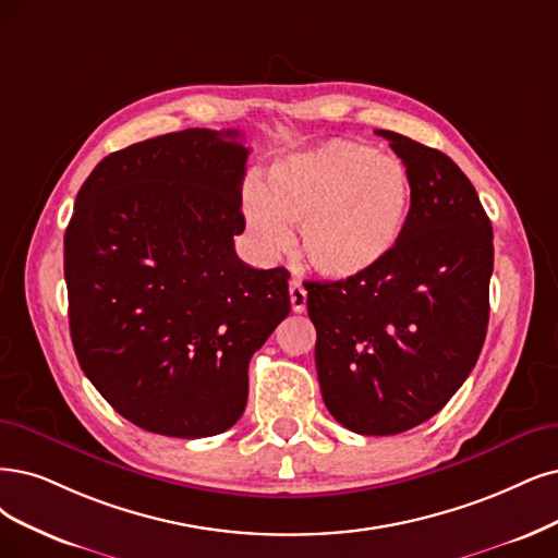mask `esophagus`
<instances>
[{
  "mask_svg": "<svg viewBox=\"0 0 558 558\" xmlns=\"http://www.w3.org/2000/svg\"><path fill=\"white\" fill-rule=\"evenodd\" d=\"M290 301H292V311L294 313H303L305 311V301H307V292L305 287L299 280L290 282Z\"/></svg>",
  "mask_w": 558,
  "mask_h": 558,
  "instance_id": "1",
  "label": "esophagus"
}]
</instances>
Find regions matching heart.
<instances>
[{
  "label": "heart",
  "instance_id": "b5f03b06",
  "mask_svg": "<svg viewBox=\"0 0 558 558\" xmlns=\"http://www.w3.org/2000/svg\"><path fill=\"white\" fill-rule=\"evenodd\" d=\"M409 211L404 165L347 140L278 160L264 195L245 199L247 227L262 251H280L284 225L299 227L303 259L333 280L359 278L388 259Z\"/></svg>",
  "mask_w": 558,
  "mask_h": 558
}]
</instances>
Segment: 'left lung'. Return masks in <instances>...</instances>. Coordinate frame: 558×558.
I'll return each mask as SVG.
<instances>
[{
  "instance_id": "obj_1",
  "label": "left lung",
  "mask_w": 558,
  "mask_h": 558,
  "mask_svg": "<svg viewBox=\"0 0 558 558\" xmlns=\"http://www.w3.org/2000/svg\"><path fill=\"white\" fill-rule=\"evenodd\" d=\"M411 211L398 247L373 271L307 282L315 363L326 409L365 437L432 418L478 361L489 319L492 222L446 154L393 131Z\"/></svg>"
}]
</instances>
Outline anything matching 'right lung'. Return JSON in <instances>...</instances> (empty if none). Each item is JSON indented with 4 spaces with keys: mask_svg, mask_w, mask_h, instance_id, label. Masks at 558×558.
Returning <instances> with one entry per match:
<instances>
[{
    "mask_svg": "<svg viewBox=\"0 0 558 558\" xmlns=\"http://www.w3.org/2000/svg\"><path fill=\"white\" fill-rule=\"evenodd\" d=\"M239 131L185 129L102 158L64 236L71 340L114 411L165 437L230 429L247 363L290 315L287 268H253Z\"/></svg>",
    "mask_w": 558,
    "mask_h": 558,
    "instance_id": "obj_1",
    "label": "right lung"
}]
</instances>
